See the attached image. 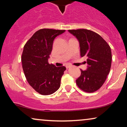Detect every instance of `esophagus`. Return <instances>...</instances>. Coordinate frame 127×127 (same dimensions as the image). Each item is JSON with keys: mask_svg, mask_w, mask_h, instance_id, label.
I'll return each instance as SVG.
<instances>
[{"mask_svg": "<svg viewBox=\"0 0 127 127\" xmlns=\"http://www.w3.org/2000/svg\"><path fill=\"white\" fill-rule=\"evenodd\" d=\"M70 67V66L69 65H66V67L67 69H68V68H69Z\"/></svg>", "mask_w": 127, "mask_h": 127, "instance_id": "obj_1", "label": "esophagus"}]
</instances>
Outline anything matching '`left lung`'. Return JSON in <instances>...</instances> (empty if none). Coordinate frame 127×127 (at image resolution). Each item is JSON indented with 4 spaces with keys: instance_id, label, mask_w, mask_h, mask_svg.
Segmentation results:
<instances>
[{
    "instance_id": "obj_1",
    "label": "left lung",
    "mask_w": 127,
    "mask_h": 127,
    "mask_svg": "<svg viewBox=\"0 0 127 127\" xmlns=\"http://www.w3.org/2000/svg\"><path fill=\"white\" fill-rule=\"evenodd\" d=\"M80 44V55L86 58L87 69H81V74L76 80L82 91L92 93L103 85L111 67V47L97 33L86 29L68 30Z\"/></svg>"
}]
</instances>
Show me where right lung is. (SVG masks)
Returning a JSON list of instances; mask_svg holds the SVG:
<instances>
[{
	"mask_svg": "<svg viewBox=\"0 0 127 127\" xmlns=\"http://www.w3.org/2000/svg\"><path fill=\"white\" fill-rule=\"evenodd\" d=\"M65 30L43 29L37 31L26 42L22 56L25 77L35 91L42 95H49L59 89L65 66L49 64L53 41Z\"/></svg>",
	"mask_w": 127,
	"mask_h": 127,
	"instance_id": "right-lung-1",
	"label": "right lung"
}]
</instances>
